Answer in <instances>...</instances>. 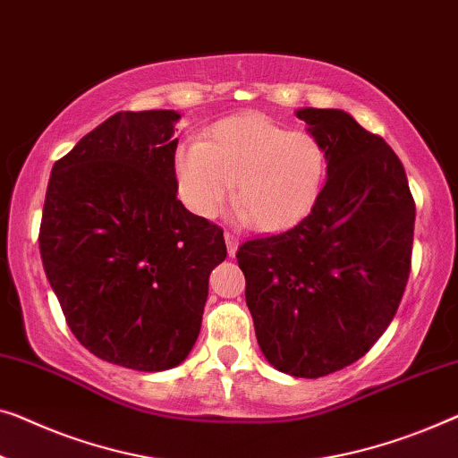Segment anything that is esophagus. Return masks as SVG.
<instances>
[{
	"label": "esophagus",
	"mask_w": 458,
	"mask_h": 458,
	"mask_svg": "<svg viewBox=\"0 0 458 458\" xmlns=\"http://www.w3.org/2000/svg\"><path fill=\"white\" fill-rule=\"evenodd\" d=\"M225 243H227L229 256H235L237 245H240V237L233 235V233H229V231H225Z\"/></svg>",
	"instance_id": "34e87169"
}]
</instances>
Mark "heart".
Masks as SVG:
<instances>
[{"instance_id": "1", "label": "heart", "mask_w": 458, "mask_h": 458, "mask_svg": "<svg viewBox=\"0 0 458 458\" xmlns=\"http://www.w3.org/2000/svg\"><path fill=\"white\" fill-rule=\"evenodd\" d=\"M327 163L316 136L248 114L223 119L202 144L177 152L175 175L191 213L215 216L237 183L242 216L258 231L275 233L311 213L327 180Z\"/></svg>"}]
</instances>
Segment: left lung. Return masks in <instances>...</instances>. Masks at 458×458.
Instances as JSON below:
<instances>
[{
	"label": "left lung",
	"mask_w": 458,
	"mask_h": 458,
	"mask_svg": "<svg viewBox=\"0 0 458 458\" xmlns=\"http://www.w3.org/2000/svg\"><path fill=\"white\" fill-rule=\"evenodd\" d=\"M327 150L311 213L283 233L240 245L245 303L278 372L320 377L372 349L399 310L411 273L415 200L384 138L341 109H300Z\"/></svg>",
	"instance_id": "1"
}]
</instances>
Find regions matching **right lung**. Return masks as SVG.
<instances>
[{
	"instance_id": "obj_1",
	"label": "right lung",
	"mask_w": 458,
	"mask_h": 458,
	"mask_svg": "<svg viewBox=\"0 0 458 458\" xmlns=\"http://www.w3.org/2000/svg\"><path fill=\"white\" fill-rule=\"evenodd\" d=\"M169 109L119 111L53 165L38 231L65 322L101 360L182 363L200 333L223 229L177 200Z\"/></svg>"
}]
</instances>
